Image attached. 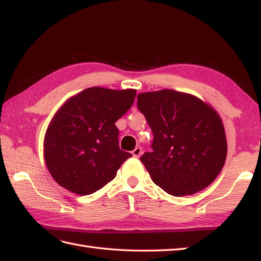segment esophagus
I'll return each instance as SVG.
<instances>
[{
	"instance_id": "obj_1",
	"label": "esophagus",
	"mask_w": 261,
	"mask_h": 261,
	"mask_svg": "<svg viewBox=\"0 0 261 261\" xmlns=\"http://www.w3.org/2000/svg\"><path fill=\"white\" fill-rule=\"evenodd\" d=\"M132 154L136 156V158H139V156L142 154V147L141 146H136L134 150L132 151Z\"/></svg>"
}]
</instances>
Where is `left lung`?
Segmentation results:
<instances>
[{
	"label": "left lung",
	"instance_id": "1",
	"mask_svg": "<svg viewBox=\"0 0 261 261\" xmlns=\"http://www.w3.org/2000/svg\"><path fill=\"white\" fill-rule=\"evenodd\" d=\"M137 108L153 133L152 152L140 160L154 184L183 196L213 183L227 154L218 112L199 97L174 90L140 93Z\"/></svg>",
	"mask_w": 261,
	"mask_h": 261
}]
</instances>
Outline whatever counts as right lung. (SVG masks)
Masks as SVG:
<instances>
[{
    "instance_id": "add662e5",
    "label": "right lung",
    "mask_w": 261,
    "mask_h": 261,
    "mask_svg": "<svg viewBox=\"0 0 261 261\" xmlns=\"http://www.w3.org/2000/svg\"><path fill=\"white\" fill-rule=\"evenodd\" d=\"M136 91L90 87L69 97L47 126L44 160L66 190L88 195L115 178L132 156L120 150L116 121L129 110Z\"/></svg>"
}]
</instances>
